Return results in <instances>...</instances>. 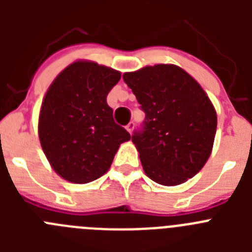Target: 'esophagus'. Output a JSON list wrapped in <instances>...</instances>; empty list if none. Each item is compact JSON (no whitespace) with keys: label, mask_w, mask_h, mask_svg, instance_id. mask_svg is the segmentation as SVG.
I'll return each instance as SVG.
<instances>
[{"label":"esophagus","mask_w":252,"mask_h":252,"mask_svg":"<svg viewBox=\"0 0 252 252\" xmlns=\"http://www.w3.org/2000/svg\"><path fill=\"white\" fill-rule=\"evenodd\" d=\"M133 128H135V122H133V121L128 122V125H127V126H126V130H127L130 133H132Z\"/></svg>","instance_id":"obj_1"}]
</instances>
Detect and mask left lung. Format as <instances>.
<instances>
[{
	"mask_svg": "<svg viewBox=\"0 0 252 252\" xmlns=\"http://www.w3.org/2000/svg\"><path fill=\"white\" fill-rule=\"evenodd\" d=\"M122 78L145 112L131 139L146 175L162 186L194 177L211 155L217 128L215 107L202 87L171 64L146 66Z\"/></svg>",
	"mask_w": 252,
	"mask_h": 252,
	"instance_id": "left-lung-1",
	"label": "left lung"
}]
</instances>
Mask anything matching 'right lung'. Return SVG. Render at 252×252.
Instances as JSON below:
<instances>
[{
	"label": "right lung",
	"mask_w": 252,
	"mask_h": 252,
	"mask_svg": "<svg viewBox=\"0 0 252 252\" xmlns=\"http://www.w3.org/2000/svg\"><path fill=\"white\" fill-rule=\"evenodd\" d=\"M121 74L92 62L66 66L48 90L39 117L41 148L51 166L72 183H90L110 169L131 135L113 120L107 94Z\"/></svg>",
	"instance_id": "right-lung-1"
}]
</instances>
